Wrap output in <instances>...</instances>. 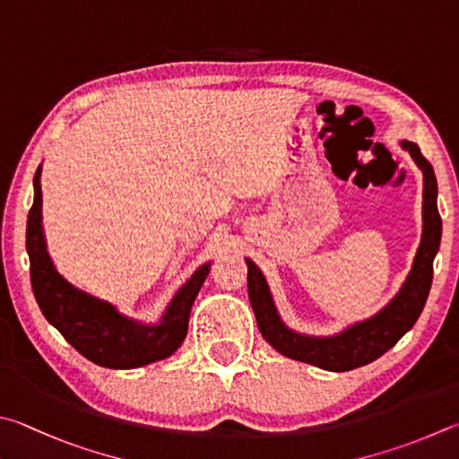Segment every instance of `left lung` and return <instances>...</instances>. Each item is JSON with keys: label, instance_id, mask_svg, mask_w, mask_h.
<instances>
[{"label": "left lung", "instance_id": "obj_1", "mask_svg": "<svg viewBox=\"0 0 459 459\" xmlns=\"http://www.w3.org/2000/svg\"><path fill=\"white\" fill-rule=\"evenodd\" d=\"M399 144L410 152L413 162L418 164V169L423 174V227L411 271L405 277L402 289L381 311L369 316V319L349 325L335 335L319 337L293 331L281 319L263 271L251 258H245L248 266V299H251L258 331L266 339V343L277 349L281 355L290 357L295 361L311 363L325 371H351L389 351L420 319L431 289L433 258H436L441 243L437 180L431 164L421 156L418 144L410 143V140H402Z\"/></svg>", "mask_w": 459, "mask_h": 459}]
</instances>
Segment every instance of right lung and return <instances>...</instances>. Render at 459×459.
<instances>
[{
	"label": "right lung",
	"mask_w": 459,
	"mask_h": 459,
	"mask_svg": "<svg viewBox=\"0 0 459 459\" xmlns=\"http://www.w3.org/2000/svg\"><path fill=\"white\" fill-rule=\"evenodd\" d=\"M41 164L33 177V204L28 214L26 248L31 289L41 313L64 339L90 359L108 369H134L170 357L182 345L188 316L211 261L190 274L166 307L160 321L143 323L120 313L112 303L86 293L65 281L49 258L41 227Z\"/></svg>",
	"instance_id": "1"
}]
</instances>
